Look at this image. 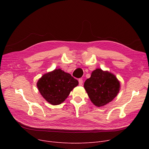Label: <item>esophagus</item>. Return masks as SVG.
Listing matches in <instances>:
<instances>
[{"mask_svg": "<svg viewBox=\"0 0 149 149\" xmlns=\"http://www.w3.org/2000/svg\"><path fill=\"white\" fill-rule=\"evenodd\" d=\"M79 85L81 86V85L83 84V80H82V79H80L79 80Z\"/></svg>", "mask_w": 149, "mask_h": 149, "instance_id": "1", "label": "esophagus"}]
</instances>
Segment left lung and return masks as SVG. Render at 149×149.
<instances>
[{
  "label": "left lung",
  "instance_id": "obj_1",
  "mask_svg": "<svg viewBox=\"0 0 149 149\" xmlns=\"http://www.w3.org/2000/svg\"><path fill=\"white\" fill-rule=\"evenodd\" d=\"M84 88L92 101L97 107L105 106L118 94L120 83L115 75L96 69L84 83Z\"/></svg>",
  "mask_w": 149,
  "mask_h": 149
}]
</instances>
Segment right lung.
Wrapping results in <instances>:
<instances>
[{
    "instance_id": "right-lung-1",
    "label": "right lung",
    "mask_w": 149,
    "mask_h": 149,
    "mask_svg": "<svg viewBox=\"0 0 149 149\" xmlns=\"http://www.w3.org/2000/svg\"><path fill=\"white\" fill-rule=\"evenodd\" d=\"M79 84L71 75L60 69L44 74L37 83L42 97L52 105H58L67 98L70 91Z\"/></svg>"
}]
</instances>
